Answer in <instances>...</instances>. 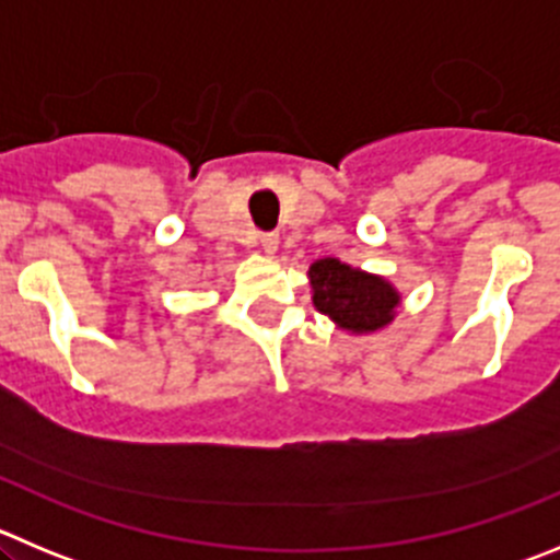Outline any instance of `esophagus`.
<instances>
[{
	"label": "esophagus",
	"instance_id": "34e87169",
	"mask_svg": "<svg viewBox=\"0 0 560 560\" xmlns=\"http://www.w3.org/2000/svg\"><path fill=\"white\" fill-rule=\"evenodd\" d=\"M259 245H262L265 254H276V248H279V234H262V237H259Z\"/></svg>",
	"mask_w": 560,
	"mask_h": 560
}]
</instances>
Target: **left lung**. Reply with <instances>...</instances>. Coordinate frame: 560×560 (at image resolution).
<instances>
[{
  "mask_svg": "<svg viewBox=\"0 0 560 560\" xmlns=\"http://www.w3.org/2000/svg\"><path fill=\"white\" fill-rule=\"evenodd\" d=\"M310 284L315 310L351 334H370L389 326L400 306V292L389 281L331 256L312 265Z\"/></svg>",
  "mask_w": 560,
  "mask_h": 560,
  "instance_id": "1",
  "label": "left lung"
}]
</instances>
